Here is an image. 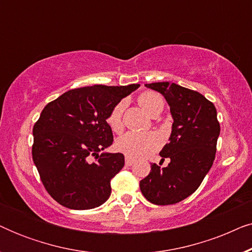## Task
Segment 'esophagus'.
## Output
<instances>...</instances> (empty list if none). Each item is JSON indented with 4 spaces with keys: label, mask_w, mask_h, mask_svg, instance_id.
I'll return each mask as SVG.
<instances>
[{
    "label": "esophagus",
    "mask_w": 252,
    "mask_h": 252,
    "mask_svg": "<svg viewBox=\"0 0 252 252\" xmlns=\"http://www.w3.org/2000/svg\"><path fill=\"white\" fill-rule=\"evenodd\" d=\"M125 164L127 165V166H130V165L134 164V159H132V158H129V157H126L125 158Z\"/></svg>",
    "instance_id": "esophagus-1"
}]
</instances>
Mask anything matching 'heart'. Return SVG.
<instances>
[{"label": "heart", "mask_w": 252, "mask_h": 252, "mask_svg": "<svg viewBox=\"0 0 252 252\" xmlns=\"http://www.w3.org/2000/svg\"><path fill=\"white\" fill-rule=\"evenodd\" d=\"M137 102L142 109L150 116L158 110H163L164 99L157 93L146 91L141 93ZM125 109V102L120 101L110 110L106 123L115 133H119L124 128L123 113ZM161 146V137L156 132L134 133L128 132L118 137L116 141V148L119 153L129 158H146L153 155Z\"/></svg>", "instance_id": "obj_1"}]
</instances>
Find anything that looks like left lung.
Masks as SVG:
<instances>
[{"instance_id": "obj_1", "label": "left lung", "mask_w": 252, "mask_h": 252, "mask_svg": "<svg viewBox=\"0 0 252 252\" xmlns=\"http://www.w3.org/2000/svg\"><path fill=\"white\" fill-rule=\"evenodd\" d=\"M146 86L166 98L173 125L170 142L159 153L161 160L170 158L171 161L166 167L153 163L150 173L140 181V189L153 204H175L199 187L212 166L220 133L217 110L198 92L177 84Z\"/></svg>"}]
</instances>
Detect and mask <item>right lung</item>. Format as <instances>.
<instances>
[{
  "mask_svg": "<svg viewBox=\"0 0 252 252\" xmlns=\"http://www.w3.org/2000/svg\"><path fill=\"white\" fill-rule=\"evenodd\" d=\"M139 86L74 88L44 106L33 127L32 156L44 188L61 205L88 210L110 197L125 159L120 153L98 155L113 142L106 117Z\"/></svg>",
  "mask_w": 252,
  "mask_h": 252,
  "instance_id": "right-lung-1",
  "label": "right lung"
}]
</instances>
